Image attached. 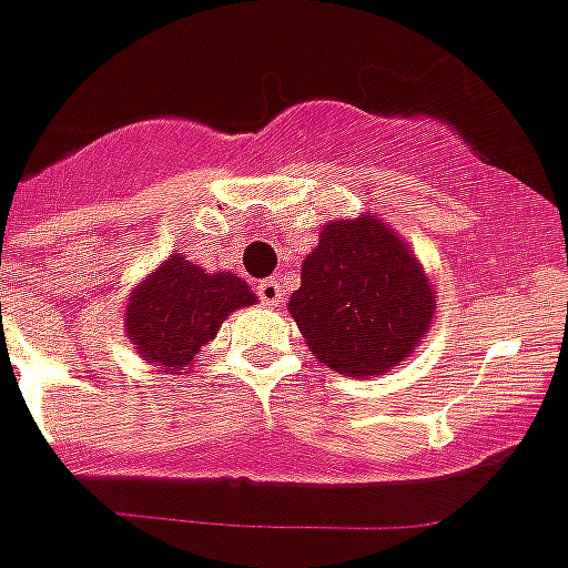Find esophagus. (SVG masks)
Here are the masks:
<instances>
[{"label": "esophagus", "instance_id": "34e87169", "mask_svg": "<svg viewBox=\"0 0 568 568\" xmlns=\"http://www.w3.org/2000/svg\"><path fill=\"white\" fill-rule=\"evenodd\" d=\"M256 295H258V301H262V304L275 306L281 301V295H284V287H281L275 278H264V281H258V284H256Z\"/></svg>", "mask_w": 568, "mask_h": 568}]
</instances>
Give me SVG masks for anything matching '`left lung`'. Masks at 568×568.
<instances>
[{"mask_svg": "<svg viewBox=\"0 0 568 568\" xmlns=\"http://www.w3.org/2000/svg\"><path fill=\"white\" fill-rule=\"evenodd\" d=\"M290 315L317 362L343 376H382L426 337L435 290L407 242L359 214L321 231Z\"/></svg>", "mask_w": 568, "mask_h": 568, "instance_id": "8db88e82", "label": "left lung"}]
</instances>
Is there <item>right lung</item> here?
<instances>
[{
  "label": "right lung",
  "instance_id": "1",
  "mask_svg": "<svg viewBox=\"0 0 568 568\" xmlns=\"http://www.w3.org/2000/svg\"><path fill=\"white\" fill-rule=\"evenodd\" d=\"M256 304L236 273H206L172 253L131 293L125 306L128 339L161 371L186 374L194 356L217 337L225 317Z\"/></svg>",
  "mask_w": 568,
  "mask_h": 568
}]
</instances>
